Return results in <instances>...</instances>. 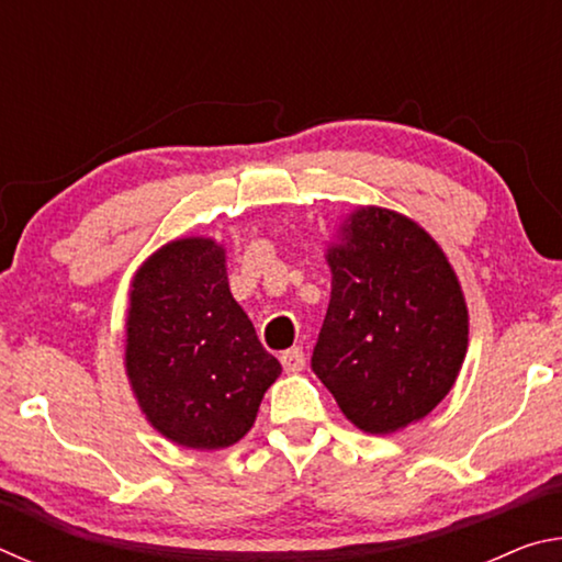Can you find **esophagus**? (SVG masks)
<instances>
[{
  "instance_id": "1",
  "label": "esophagus",
  "mask_w": 562,
  "mask_h": 562,
  "mask_svg": "<svg viewBox=\"0 0 562 562\" xmlns=\"http://www.w3.org/2000/svg\"><path fill=\"white\" fill-rule=\"evenodd\" d=\"M280 361H282L284 372L297 374V372H302V369H304V361H307V359H304V351L300 347H292L288 351H282Z\"/></svg>"
}]
</instances>
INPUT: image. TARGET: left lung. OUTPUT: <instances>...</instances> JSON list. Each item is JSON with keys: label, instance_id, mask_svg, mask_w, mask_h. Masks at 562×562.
I'll return each mask as SVG.
<instances>
[{"label": "left lung", "instance_id": "1", "mask_svg": "<svg viewBox=\"0 0 562 562\" xmlns=\"http://www.w3.org/2000/svg\"><path fill=\"white\" fill-rule=\"evenodd\" d=\"M331 297L312 369L351 424L394 434L451 392L469 347L459 278L406 215L359 207L329 245Z\"/></svg>", "mask_w": 562, "mask_h": 562}]
</instances>
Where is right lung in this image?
<instances>
[{"mask_svg": "<svg viewBox=\"0 0 562 562\" xmlns=\"http://www.w3.org/2000/svg\"><path fill=\"white\" fill-rule=\"evenodd\" d=\"M280 372L233 300L215 240L180 237L140 265L131 282L126 374L140 412L168 441L201 451L237 443Z\"/></svg>", "mask_w": 562, "mask_h": 562, "instance_id": "obj_1", "label": "right lung"}]
</instances>
